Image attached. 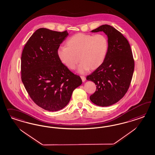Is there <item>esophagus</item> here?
<instances>
[{
    "mask_svg": "<svg viewBox=\"0 0 155 155\" xmlns=\"http://www.w3.org/2000/svg\"><path fill=\"white\" fill-rule=\"evenodd\" d=\"M81 78L82 79V81L83 82H84V81H86V77L84 76H81Z\"/></svg>",
    "mask_w": 155,
    "mask_h": 155,
    "instance_id": "esophagus-1",
    "label": "esophagus"
}]
</instances>
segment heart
Here are the masks:
<instances>
[{
    "label": "heart",
    "instance_id": "obj_1",
    "mask_svg": "<svg viewBox=\"0 0 155 155\" xmlns=\"http://www.w3.org/2000/svg\"><path fill=\"white\" fill-rule=\"evenodd\" d=\"M67 47H61L57 56L61 62L70 69H74L82 61L78 71L84 73L89 69H97L103 64L108 52V41L102 34L96 35L80 33L69 38Z\"/></svg>",
    "mask_w": 155,
    "mask_h": 155
}]
</instances>
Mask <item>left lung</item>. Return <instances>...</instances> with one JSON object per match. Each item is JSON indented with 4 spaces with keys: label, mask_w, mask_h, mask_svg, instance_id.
I'll use <instances>...</instances> for the list:
<instances>
[{
    "label": "left lung",
    "mask_w": 155,
    "mask_h": 155,
    "mask_svg": "<svg viewBox=\"0 0 155 155\" xmlns=\"http://www.w3.org/2000/svg\"><path fill=\"white\" fill-rule=\"evenodd\" d=\"M103 31L108 38V49L103 64L87 75L97 89L90 97L95 104L106 107L117 103L127 93L134 71V60L126 38L115 28L102 25L91 32Z\"/></svg>",
    "instance_id": "left-lung-1"
}]
</instances>
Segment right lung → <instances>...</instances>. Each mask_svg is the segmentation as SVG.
Masks as SVG:
<instances>
[{"label":"right lung","instance_id":"obj_1","mask_svg":"<svg viewBox=\"0 0 155 155\" xmlns=\"http://www.w3.org/2000/svg\"><path fill=\"white\" fill-rule=\"evenodd\" d=\"M68 35L67 31L39 28L29 38L22 52L24 86L33 102L47 111L65 107L74 90L82 82L80 76L71 72L57 56V50Z\"/></svg>","mask_w":155,"mask_h":155}]
</instances>
